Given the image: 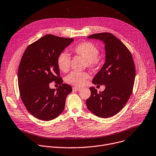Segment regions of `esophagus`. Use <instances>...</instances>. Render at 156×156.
Returning a JSON list of instances; mask_svg holds the SVG:
<instances>
[{
    "label": "esophagus",
    "instance_id": "obj_1",
    "mask_svg": "<svg viewBox=\"0 0 156 156\" xmlns=\"http://www.w3.org/2000/svg\"><path fill=\"white\" fill-rule=\"evenodd\" d=\"M73 89L74 91H79V90H80V87H73Z\"/></svg>",
    "mask_w": 156,
    "mask_h": 156
}]
</instances>
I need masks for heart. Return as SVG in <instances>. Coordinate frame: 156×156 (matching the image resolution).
I'll use <instances>...</instances> for the list:
<instances>
[{
    "mask_svg": "<svg viewBox=\"0 0 156 156\" xmlns=\"http://www.w3.org/2000/svg\"><path fill=\"white\" fill-rule=\"evenodd\" d=\"M71 51L76 55H79L86 60V65L92 69H97L101 64L99 57V49L90 42H83L73 47ZM57 64L58 69L63 73L69 71L70 66V57L65 52L58 54L57 58ZM89 74L86 72L73 71L66 78V81L71 85L81 86L84 84L86 80L89 78Z\"/></svg>",
    "mask_w": 156,
    "mask_h": 156,
    "instance_id": "obj_1",
    "label": "heart"
}]
</instances>
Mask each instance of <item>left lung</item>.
I'll return each instance as SVG.
<instances>
[{
  "label": "left lung",
  "mask_w": 156,
  "mask_h": 156,
  "mask_svg": "<svg viewBox=\"0 0 156 156\" xmlns=\"http://www.w3.org/2000/svg\"><path fill=\"white\" fill-rule=\"evenodd\" d=\"M89 39H99L105 44V62L92 80L94 84L105 85L98 92L90 87L91 94L86 100L88 109L100 117L107 118L117 114L125 106L133 92L136 68L127 47L109 32L95 34Z\"/></svg>",
  "instance_id": "left-lung-1"
}]
</instances>
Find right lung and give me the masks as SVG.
<instances>
[{"mask_svg": "<svg viewBox=\"0 0 156 156\" xmlns=\"http://www.w3.org/2000/svg\"><path fill=\"white\" fill-rule=\"evenodd\" d=\"M73 41L47 34L30 44L22 55L18 69L20 96L35 117L50 121L63 112L72 87L62 83L57 58ZM54 81L60 84L56 90L49 87Z\"/></svg>", "mask_w": 156, "mask_h": 156, "instance_id": "add662e5", "label": "right lung"}]
</instances>
